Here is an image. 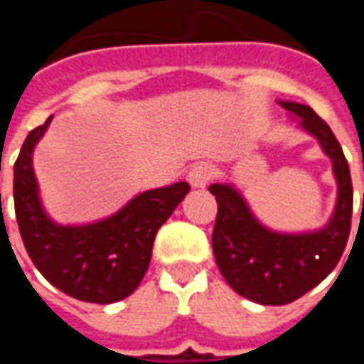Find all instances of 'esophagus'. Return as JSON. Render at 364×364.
<instances>
[{
    "mask_svg": "<svg viewBox=\"0 0 364 364\" xmlns=\"http://www.w3.org/2000/svg\"><path fill=\"white\" fill-rule=\"evenodd\" d=\"M210 177H213V166L200 161V164H195V166L191 167L189 173H187V181H189L195 189H200V187H205L206 183L210 181Z\"/></svg>",
    "mask_w": 364,
    "mask_h": 364,
    "instance_id": "1",
    "label": "esophagus"
}]
</instances>
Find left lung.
Masks as SVG:
<instances>
[{
	"mask_svg": "<svg viewBox=\"0 0 364 364\" xmlns=\"http://www.w3.org/2000/svg\"><path fill=\"white\" fill-rule=\"evenodd\" d=\"M300 119V127L320 142L333 164L337 181L336 210L323 228L304 234H282L263 226L230 183H213L218 214L213 232V252L222 277L240 296L263 306L296 300L328 277L343 255L351 232L353 185L349 164L326 120L308 105L279 101ZM364 206V195H363Z\"/></svg>",
	"mask_w": 364,
	"mask_h": 364,
	"instance_id": "obj_1",
	"label": "left lung"
}]
</instances>
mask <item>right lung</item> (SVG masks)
Wrapping results in <instances>:
<instances>
[{"label": "right lung", "instance_id": "right-lung-1", "mask_svg": "<svg viewBox=\"0 0 364 364\" xmlns=\"http://www.w3.org/2000/svg\"><path fill=\"white\" fill-rule=\"evenodd\" d=\"M50 120L28 132L13 167L15 216L23 244L44 279L68 296L93 304L119 302L138 289L150 265L156 234L191 191L189 183L144 191L105 220L60 226L44 213L33 171V151Z\"/></svg>", "mask_w": 364, "mask_h": 364}]
</instances>
